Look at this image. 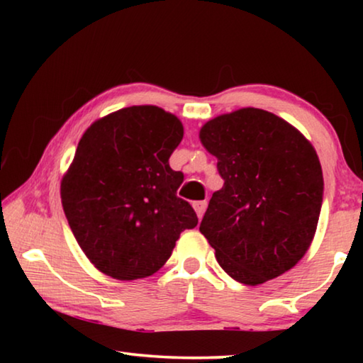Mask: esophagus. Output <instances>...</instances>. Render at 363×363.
Returning a JSON list of instances; mask_svg holds the SVG:
<instances>
[{"label": "esophagus", "instance_id": "1", "mask_svg": "<svg viewBox=\"0 0 363 363\" xmlns=\"http://www.w3.org/2000/svg\"><path fill=\"white\" fill-rule=\"evenodd\" d=\"M206 205H208L206 201H195V203H194V208H195L196 216H199V219L203 218L205 210H206Z\"/></svg>", "mask_w": 363, "mask_h": 363}]
</instances>
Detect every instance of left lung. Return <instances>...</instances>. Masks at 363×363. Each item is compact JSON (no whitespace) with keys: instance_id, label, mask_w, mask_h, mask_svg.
<instances>
[{"instance_id":"8db88e82","label":"left lung","mask_w":363,"mask_h":363,"mask_svg":"<svg viewBox=\"0 0 363 363\" xmlns=\"http://www.w3.org/2000/svg\"><path fill=\"white\" fill-rule=\"evenodd\" d=\"M200 140L224 179L200 224L219 266L245 285L296 266L314 238L323 200L314 147L290 123L253 107L210 120Z\"/></svg>"}]
</instances>
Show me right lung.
<instances>
[{"label": "right lung", "mask_w": 363, "mask_h": 363, "mask_svg": "<svg viewBox=\"0 0 363 363\" xmlns=\"http://www.w3.org/2000/svg\"><path fill=\"white\" fill-rule=\"evenodd\" d=\"M182 123L155 106L121 108L79 139L60 195L88 259L110 277L136 280L169 259L181 232L199 218L177 196L184 181L169 167Z\"/></svg>", "instance_id": "right-lung-1"}]
</instances>
